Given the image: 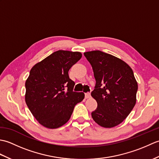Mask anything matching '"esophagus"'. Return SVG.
Here are the masks:
<instances>
[{"label":"esophagus","mask_w":159,"mask_h":159,"mask_svg":"<svg viewBox=\"0 0 159 159\" xmlns=\"http://www.w3.org/2000/svg\"><path fill=\"white\" fill-rule=\"evenodd\" d=\"M85 95V98L86 99H88V98H91V93H86Z\"/></svg>","instance_id":"obj_1"}]
</instances>
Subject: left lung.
<instances>
[{"mask_svg": "<svg viewBox=\"0 0 159 159\" xmlns=\"http://www.w3.org/2000/svg\"><path fill=\"white\" fill-rule=\"evenodd\" d=\"M84 55L96 81L91 93L98 104L92 113L93 120L104 128L116 126L136 104L138 85L133 70L123 60L100 50L84 52Z\"/></svg>", "mask_w": 159, "mask_h": 159, "instance_id": "1", "label": "left lung"}]
</instances>
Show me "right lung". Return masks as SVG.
<instances>
[{
    "label": "right lung",
    "instance_id": "obj_1",
    "mask_svg": "<svg viewBox=\"0 0 159 159\" xmlns=\"http://www.w3.org/2000/svg\"><path fill=\"white\" fill-rule=\"evenodd\" d=\"M82 57L79 52L58 50L30 71L25 83V102L38 122L55 129L67 123L74 108L85 98L83 92H73L75 85L68 71Z\"/></svg>",
    "mask_w": 159,
    "mask_h": 159
}]
</instances>
